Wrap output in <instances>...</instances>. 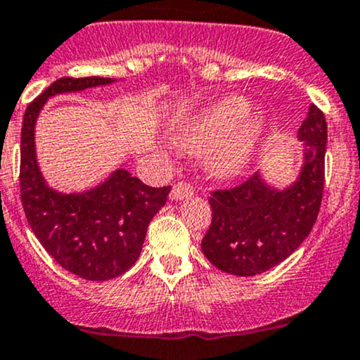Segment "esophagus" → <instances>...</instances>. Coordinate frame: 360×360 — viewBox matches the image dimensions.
I'll return each mask as SVG.
<instances>
[{"mask_svg": "<svg viewBox=\"0 0 360 360\" xmlns=\"http://www.w3.org/2000/svg\"><path fill=\"white\" fill-rule=\"evenodd\" d=\"M191 195H194V187H192L191 184H187V181H176V184L173 185L169 198L179 201V199L191 198Z\"/></svg>", "mask_w": 360, "mask_h": 360, "instance_id": "34e87169", "label": "esophagus"}]
</instances>
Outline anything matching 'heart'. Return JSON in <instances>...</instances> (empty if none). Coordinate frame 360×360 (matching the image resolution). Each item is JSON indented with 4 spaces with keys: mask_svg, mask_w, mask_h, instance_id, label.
Instances as JSON below:
<instances>
[{
    "mask_svg": "<svg viewBox=\"0 0 360 360\" xmlns=\"http://www.w3.org/2000/svg\"><path fill=\"white\" fill-rule=\"evenodd\" d=\"M250 101L240 96L219 99L191 120L181 145L191 152L217 148L212 169L220 176L238 175L250 162L266 131L262 113H252Z\"/></svg>",
    "mask_w": 360,
    "mask_h": 360,
    "instance_id": "1",
    "label": "heart"
}]
</instances>
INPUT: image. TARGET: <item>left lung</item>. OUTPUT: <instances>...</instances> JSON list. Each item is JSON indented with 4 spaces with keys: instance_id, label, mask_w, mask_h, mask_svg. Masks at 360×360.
Segmentation results:
<instances>
[{
    "instance_id": "8db88e82",
    "label": "left lung",
    "mask_w": 360,
    "mask_h": 360,
    "mask_svg": "<svg viewBox=\"0 0 360 360\" xmlns=\"http://www.w3.org/2000/svg\"><path fill=\"white\" fill-rule=\"evenodd\" d=\"M297 134L304 143V166L289 188H269L254 173L210 195L212 224L201 248L220 271L236 276L268 271L285 261L311 231L326 181L327 124L319 106H309Z\"/></svg>"
}]
</instances>
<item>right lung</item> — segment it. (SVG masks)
Returning a JSON list of instances; mask_svg holds the SVG:
<instances>
[{"label":"right lung","instance_id":"right-lung-1","mask_svg":"<svg viewBox=\"0 0 360 360\" xmlns=\"http://www.w3.org/2000/svg\"><path fill=\"white\" fill-rule=\"evenodd\" d=\"M112 82L103 77L59 78L27 105L20 133L19 181L27 222L59 266L92 282L115 278L138 261L148 224L165 206L172 185L148 187L126 169H117L84 194L52 191L34 158V122L51 96Z\"/></svg>","mask_w":360,"mask_h":360}]
</instances>
